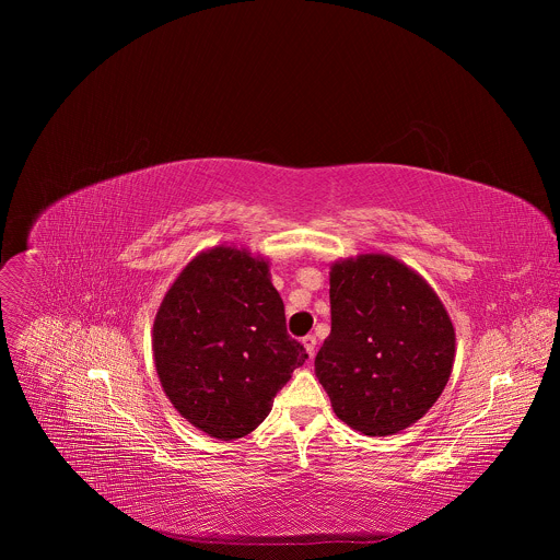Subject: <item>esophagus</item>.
Returning <instances> with one entry per match:
<instances>
[{
	"instance_id": "34e87169",
	"label": "esophagus",
	"mask_w": 560,
	"mask_h": 560,
	"mask_svg": "<svg viewBox=\"0 0 560 560\" xmlns=\"http://www.w3.org/2000/svg\"><path fill=\"white\" fill-rule=\"evenodd\" d=\"M303 348H305V352H307V357L312 359L314 357V352H316V337H312V335H307V337H303Z\"/></svg>"
}]
</instances>
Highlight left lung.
<instances>
[{
    "label": "left lung",
    "mask_w": 560,
    "mask_h": 560,
    "mask_svg": "<svg viewBox=\"0 0 560 560\" xmlns=\"http://www.w3.org/2000/svg\"><path fill=\"white\" fill-rule=\"evenodd\" d=\"M332 330L314 359L335 415L389 436L428 415L445 389L456 332L432 285L383 253L330 266Z\"/></svg>",
    "instance_id": "left-lung-1"
}]
</instances>
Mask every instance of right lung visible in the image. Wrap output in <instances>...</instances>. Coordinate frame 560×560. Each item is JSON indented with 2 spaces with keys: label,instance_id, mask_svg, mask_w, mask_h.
<instances>
[{
  "label": "right lung",
  "instance_id": "1",
  "mask_svg": "<svg viewBox=\"0 0 560 560\" xmlns=\"http://www.w3.org/2000/svg\"><path fill=\"white\" fill-rule=\"evenodd\" d=\"M152 357L173 408L219 441L250 434L307 359L285 330L270 264L246 248L199 253L154 314Z\"/></svg>",
  "mask_w": 560,
  "mask_h": 560
}]
</instances>
